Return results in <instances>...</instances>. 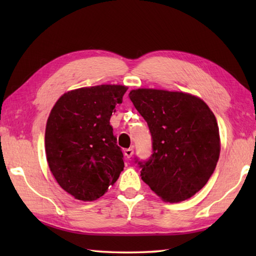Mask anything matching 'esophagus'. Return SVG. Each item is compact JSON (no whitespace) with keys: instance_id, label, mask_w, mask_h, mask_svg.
Instances as JSON below:
<instances>
[{"instance_id":"34e87169","label":"esophagus","mask_w":256,"mask_h":256,"mask_svg":"<svg viewBox=\"0 0 256 256\" xmlns=\"http://www.w3.org/2000/svg\"><path fill=\"white\" fill-rule=\"evenodd\" d=\"M133 153H134V150H133V148H126V150H124V155L126 156L128 158H131Z\"/></svg>"}]
</instances>
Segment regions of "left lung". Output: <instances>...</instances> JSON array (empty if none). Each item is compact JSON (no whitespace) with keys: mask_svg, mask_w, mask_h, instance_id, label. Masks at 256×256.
<instances>
[{"mask_svg":"<svg viewBox=\"0 0 256 256\" xmlns=\"http://www.w3.org/2000/svg\"><path fill=\"white\" fill-rule=\"evenodd\" d=\"M148 122L153 154L140 160V176L165 201L198 192L214 174L220 155L219 128L206 103L192 94L155 89L130 92Z\"/></svg>","mask_w":256,"mask_h":256,"instance_id":"8db88e82","label":"left lung"}]
</instances>
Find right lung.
Masks as SVG:
<instances>
[{
	"label": "right lung",
	"instance_id": "obj_1",
	"mask_svg": "<svg viewBox=\"0 0 256 256\" xmlns=\"http://www.w3.org/2000/svg\"><path fill=\"white\" fill-rule=\"evenodd\" d=\"M126 86L102 84L69 91L48 118L45 150L50 172L64 192L92 201L106 192L123 170V153L110 118Z\"/></svg>",
	"mask_w": 256,
	"mask_h": 256
}]
</instances>
